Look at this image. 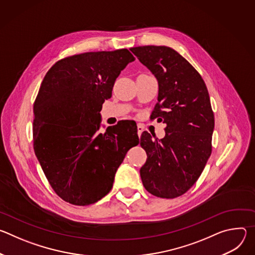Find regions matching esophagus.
Listing matches in <instances>:
<instances>
[{"mask_svg":"<svg viewBox=\"0 0 255 255\" xmlns=\"http://www.w3.org/2000/svg\"><path fill=\"white\" fill-rule=\"evenodd\" d=\"M143 130H144V128H143L141 125H137V134H138V136H139V137L141 136V134H142Z\"/></svg>","mask_w":255,"mask_h":255,"instance_id":"esophagus-1","label":"esophagus"}]
</instances>
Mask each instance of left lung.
<instances>
[{
	"label": "left lung",
	"instance_id": "left-lung-1",
	"mask_svg": "<svg viewBox=\"0 0 255 255\" xmlns=\"http://www.w3.org/2000/svg\"><path fill=\"white\" fill-rule=\"evenodd\" d=\"M130 50L157 80L152 119L166 124L160 140L146 131L141 135L147 153L140 168L142 184L153 196L173 199L193 187L211 155L215 120L209 93L199 72L174 49L147 45Z\"/></svg>",
	"mask_w": 255,
	"mask_h": 255
}]
</instances>
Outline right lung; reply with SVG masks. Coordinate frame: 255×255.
Here are the masks:
<instances>
[{"label":"right lung","mask_w":255,"mask_h":255,"mask_svg":"<svg viewBox=\"0 0 255 255\" xmlns=\"http://www.w3.org/2000/svg\"><path fill=\"white\" fill-rule=\"evenodd\" d=\"M135 57L128 49L86 52L57 61L34 103V151L54 192L88 206L112 190L127 151L139 143L124 123L101 127V110L116 79Z\"/></svg>","instance_id":"1"}]
</instances>
